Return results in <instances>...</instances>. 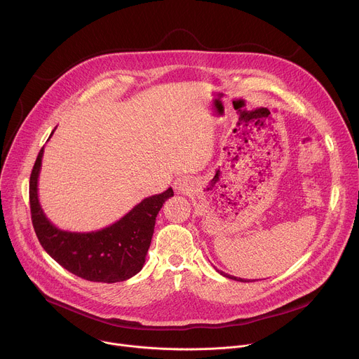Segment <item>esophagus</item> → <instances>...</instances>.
<instances>
[{"mask_svg":"<svg viewBox=\"0 0 359 359\" xmlns=\"http://www.w3.org/2000/svg\"><path fill=\"white\" fill-rule=\"evenodd\" d=\"M175 189L177 191H186L189 189V184H187V180L186 177H179L175 180Z\"/></svg>","mask_w":359,"mask_h":359,"instance_id":"34e87169","label":"esophagus"}]
</instances>
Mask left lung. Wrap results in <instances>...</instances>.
I'll use <instances>...</instances> for the list:
<instances>
[{
    "mask_svg": "<svg viewBox=\"0 0 359 359\" xmlns=\"http://www.w3.org/2000/svg\"><path fill=\"white\" fill-rule=\"evenodd\" d=\"M219 271V270H217ZM222 276H224V277H227V278H231V280H236V281H241V283H248L250 280H244V278H237V277H234V276H229V274H226V273H223V271H219Z\"/></svg>",
    "mask_w": 359,
    "mask_h": 359,
    "instance_id": "obj_1",
    "label": "left lung"
}]
</instances>
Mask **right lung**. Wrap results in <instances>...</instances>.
<instances>
[{
	"label": "right lung",
	"instance_id": "obj_1",
	"mask_svg": "<svg viewBox=\"0 0 359 359\" xmlns=\"http://www.w3.org/2000/svg\"><path fill=\"white\" fill-rule=\"evenodd\" d=\"M42 155L43 147L29 179V204L34 230L43 250L65 270L88 281L119 283L136 276L144 264L156 216L163 203L173 196L172 187L143 198L121 220L105 229L89 233L67 231L50 223L39 204L38 177Z\"/></svg>",
	"mask_w": 359,
	"mask_h": 359
}]
</instances>
